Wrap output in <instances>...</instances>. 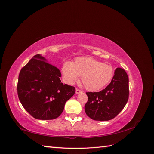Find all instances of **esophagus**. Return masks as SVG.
Listing matches in <instances>:
<instances>
[{
	"label": "esophagus",
	"mask_w": 154,
	"mask_h": 154,
	"mask_svg": "<svg viewBox=\"0 0 154 154\" xmlns=\"http://www.w3.org/2000/svg\"><path fill=\"white\" fill-rule=\"evenodd\" d=\"M82 91H80V90H79L78 88H76V94H80V93H81Z\"/></svg>",
	"instance_id": "1"
}]
</instances>
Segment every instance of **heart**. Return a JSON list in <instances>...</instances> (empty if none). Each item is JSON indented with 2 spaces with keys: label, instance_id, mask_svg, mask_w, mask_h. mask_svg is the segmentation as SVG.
I'll return each instance as SVG.
<instances>
[{
  "label": "heart",
  "instance_id": "b5f03b06",
  "mask_svg": "<svg viewBox=\"0 0 154 154\" xmlns=\"http://www.w3.org/2000/svg\"><path fill=\"white\" fill-rule=\"evenodd\" d=\"M62 72L67 84L72 85L80 76L85 87L91 91L101 89L114 76L112 67L91 57L77 58L72 63L65 62Z\"/></svg>",
  "mask_w": 154,
  "mask_h": 154
}]
</instances>
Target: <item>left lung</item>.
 <instances>
[{"label": "left lung", "mask_w": 154, "mask_h": 154, "mask_svg": "<svg viewBox=\"0 0 154 154\" xmlns=\"http://www.w3.org/2000/svg\"><path fill=\"white\" fill-rule=\"evenodd\" d=\"M88 101L85 105L86 114L96 121H109L114 118L128 100V77L122 68L114 71L111 82L100 92H86Z\"/></svg>", "instance_id": "1"}]
</instances>
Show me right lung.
I'll use <instances>...</instances> for the list:
<instances>
[{
  "instance_id": "add662e5",
  "label": "right lung",
  "mask_w": 154,
  "mask_h": 154,
  "mask_svg": "<svg viewBox=\"0 0 154 154\" xmlns=\"http://www.w3.org/2000/svg\"><path fill=\"white\" fill-rule=\"evenodd\" d=\"M47 62L36 54L18 76V98L25 110L37 119L57 118L76 91L75 87L61 82L60 70Z\"/></svg>"
}]
</instances>
